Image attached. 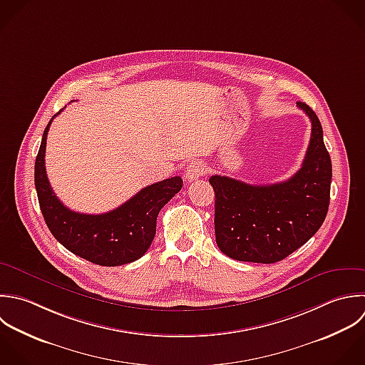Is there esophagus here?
Wrapping results in <instances>:
<instances>
[{
    "label": "esophagus",
    "instance_id": "1",
    "mask_svg": "<svg viewBox=\"0 0 365 365\" xmlns=\"http://www.w3.org/2000/svg\"><path fill=\"white\" fill-rule=\"evenodd\" d=\"M206 173V165L202 160H193L192 163H189V166L186 168V179L189 182L199 179L200 176H203Z\"/></svg>",
    "mask_w": 365,
    "mask_h": 365
}]
</instances>
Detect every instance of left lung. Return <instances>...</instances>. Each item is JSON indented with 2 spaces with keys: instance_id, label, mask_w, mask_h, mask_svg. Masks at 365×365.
<instances>
[{
  "instance_id": "obj_1",
  "label": "left lung",
  "mask_w": 365,
  "mask_h": 365,
  "mask_svg": "<svg viewBox=\"0 0 365 365\" xmlns=\"http://www.w3.org/2000/svg\"><path fill=\"white\" fill-rule=\"evenodd\" d=\"M297 106L312 120V138L302 168L274 185H249L227 176L209 179L215 190V233L230 259L270 264L307 243L322 227L330 205L331 159L316 112Z\"/></svg>"
}]
</instances>
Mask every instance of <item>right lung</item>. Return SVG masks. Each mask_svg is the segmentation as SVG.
<instances>
[{
  "mask_svg": "<svg viewBox=\"0 0 365 365\" xmlns=\"http://www.w3.org/2000/svg\"><path fill=\"white\" fill-rule=\"evenodd\" d=\"M56 115L43 130L34 176L48 229L71 253L99 266H122L140 259L153 242L160 209L182 189V178L146 186L119 207L102 215L73 212L55 196L45 170L46 135Z\"/></svg>",
  "mask_w": 365,
  "mask_h": 365,
  "instance_id": "obj_1",
  "label": "right lung"
}]
</instances>
